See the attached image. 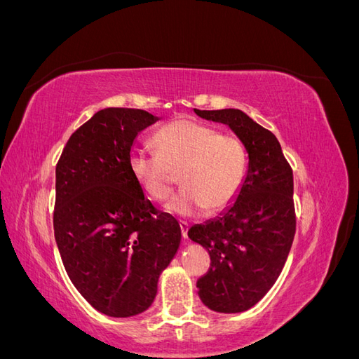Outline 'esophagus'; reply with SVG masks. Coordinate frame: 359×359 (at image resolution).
Returning <instances> with one entry per match:
<instances>
[{
	"label": "esophagus",
	"mask_w": 359,
	"mask_h": 359,
	"mask_svg": "<svg viewBox=\"0 0 359 359\" xmlns=\"http://www.w3.org/2000/svg\"><path fill=\"white\" fill-rule=\"evenodd\" d=\"M180 227H181V235L184 238V241H189V224L186 222H181L180 223Z\"/></svg>",
	"instance_id": "34e87169"
}]
</instances>
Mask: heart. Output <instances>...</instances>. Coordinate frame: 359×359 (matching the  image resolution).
<instances>
[{
    "instance_id": "1",
    "label": "heart",
    "mask_w": 359,
    "mask_h": 359,
    "mask_svg": "<svg viewBox=\"0 0 359 359\" xmlns=\"http://www.w3.org/2000/svg\"><path fill=\"white\" fill-rule=\"evenodd\" d=\"M157 153L137 148L130 154V170L145 196L165 202L177 184L184 187L168 203V211L196 215L208 208L219 212L240 194L248 168L247 148L240 136L194 119H175L154 136Z\"/></svg>"
}]
</instances>
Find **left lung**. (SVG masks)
Listing matches in <instances>:
<instances>
[{
	"label": "left lung",
	"instance_id": "8db88e82",
	"mask_svg": "<svg viewBox=\"0 0 359 359\" xmlns=\"http://www.w3.org/2000/svg\"><path fill=\"white\" fill-rule=\"evenodd\" d=\"M194 112L229 126L248 153L236 201L220 217L189 229L190 240L211 257L196 283L202 302L214 311L240 313L266 295L286 264L297 231L293 173L274 133L243 111Z\"/></svg>",
	"mask_w": 359,
	"mask_h": 359
}]
</instances>
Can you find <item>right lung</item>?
I'll list each match as a JSON object with an SVG mask.
<instances>
[{"instance_id": "1", "label": "right lung", "mask_w": 359, "mask_h": 359, "mask_svg": "<svg viewBox=\"0 0 359 359\" xmlns=\"http://www.w3.org/2000/svg\"><path fill=\"white\" fill-rule=\"evenodd\" d=\"M157 119L106 107L70 136L57 163L53 231L64 268L81 295L112 318L153 304L181 243L178 222L145 199L128 165L137 133Z\"/></svg>"}]
</instances>
